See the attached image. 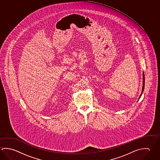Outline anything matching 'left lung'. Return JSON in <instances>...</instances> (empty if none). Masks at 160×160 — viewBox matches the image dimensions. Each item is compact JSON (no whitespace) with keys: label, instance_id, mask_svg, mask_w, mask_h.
<instances>
[{"label":"left lung","instance_id":"1","mask_svg":"<svg viewBox=\"0 0 160 160\" xmlns=\"http://www.w3.org/2000/svg\"><path fill=\"white\" fill-rule=\"evenodd\" d=\"M144 78H144V72H143V87H142V93H141V94L139 96V99H140L141 96L142 95V93H143V91H144V84H145V79Z\"/></svg>","mask_w":160,"mask_h":160}]
</instances>
